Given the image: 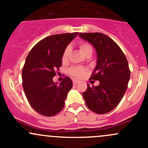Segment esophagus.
Wrapping results in <instances>:
<instances>
[{"label":"esophagus","mask_w":148,"mask_h":148,"mask_svg":"<svg viewBox=\"0 0 148 148\" xmlns=\"http://www.w3.org/2000/svg\"><path fill=\"white\" fill-rule=\"evenodd\" d=\"M79 82V80L73 79V84H78Z\"/></svg>","instance_id":"34e87169"}]
</instances>
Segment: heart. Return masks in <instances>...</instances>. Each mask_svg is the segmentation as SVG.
<instances>
[{"instance_id": "heart-1", "label": "heart", "mask_w": 148, "mask_h": 148, "mask_svg": "<svg viewBox=\"0 0 148 148\" xmlns=\"http://www.w3.org/2000/svg\"><path fill=\"white\" fill-rule=\"evenodd\" d=\"M79 49L80 51L82 53L83 55L86 54L87 52L92 51V48L90 46V44H89L86 42H84V41H80L78 44ZM70 52V49L69 48H66L65 49V51H64L63 56H62V61L63 62H66L68 59V56L69 55ZM69 74L71 76L74 77H77V78H82L84 77V75L86 74V69L83 68V67L80 66H77V67H73V68L70 69L69 71Z\"/></svg>"}]
</instances>
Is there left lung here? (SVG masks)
Here are the masks:
<instances>
[{"label":"left lung","mask_w":148,"mask_h":148,"mask_svg":"<svg viewBox=\"0 0 148 148\" xmlns=\"http://www.w3.org/2000/svg\"><path fill=\"white\" fill-rule=\"evenodd\" d=\"M79 36L90 43L97 52V65L91 79L99 84L87 89L82 96L86 106L97 114L114 110L122 100L130 77L129 65L119 46L101 33H80Z\"/></svg>","instance_id":"8db88e82"}]
</instances>
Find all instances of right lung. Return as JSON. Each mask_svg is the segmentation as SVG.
Segmentation results:
<instances>
[{
    "instance_id": "right-lung-1",
    "label": "right lung",
    "mask_w": 148,
    "mask_h": 148,
    "mask_svg": "<svg viewBox=\"0 0 148 148\" xmlns=\"http://www.w3.org/2000/svg\"><path fill=\"white\" fill-rule=\"evenodd\" d=\"M77 34L49 36L36 44L26 57L22 70L23 90L29 104L40 114L56 115L64 106L72 81L66 77L59 84L53 78L62 64L64 51Z\"/></svg>"
}]
</instances>
